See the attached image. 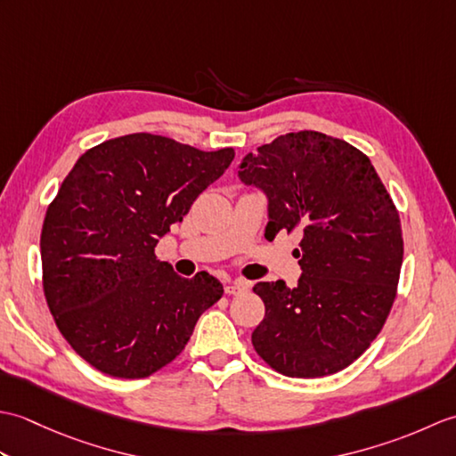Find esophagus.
Segmentation results:
<instances>
[{"instance_id":"34e87169","label":"esophagus","mask_w":456,"mask_h":456,"mask_svg":"<svg viewBox=\"0 0 456 456\" xmlns=\"http://www.w3.org/2000/svg\"><path fill=\"white\" fill-rule=\"evenodd\" d=\"M250 288L248 282H245V280H231V282H227L225 286V294H240V292H247V289Z\"/></svg>"}]
</instances>
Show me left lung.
Wrapping results in <instances>:
<instances>
[{"instance_id":"left-lung-1","label":"left lung","mask_w":456,"mask_h":456,"mask_svg":"<svg viewBox=\"0 0 456 456\" xmlns=\"http://www.w3.org/2000/svg\"><path fill=\"white\" fill-rule=\"evenodd\" d=\"M239 180L266 196V239L302 233L297 286L253 288L266 307L255 351L284 376L343 370L380 333L395 297L403 239L390 193L366 154L317 131L248 152Z\"/></svg>"}]
</instances>
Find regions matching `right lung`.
<instances>
[{
    "instance_id": "right-lung-1",
    "label": "right lung",
    "mask_w": 456,
    "mask_h": 456,
    "mask_svg": "<svg viewBox=\"0 0 456 456\" xmlns=\"http://www.w3.org/2000/svg\"><path fill=\"white\" fill-rule=\"evenodd\" d=\"M233 159L133 133L74 164L46 209L41 260L46 304L86 362L144 378L183 351L223 286L208 273L178 276L154 247Z\"/></svg>"
}]
</instances>
